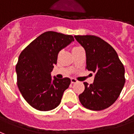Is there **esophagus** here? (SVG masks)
<instances>
[{"instance_id": "esophagus-1", "label": "esophagus", "mask_w": 134, "mask_h": 134, "mask_svg": "<svg viewBox=\"0 0 134 134\" xmlns=\"http://www.w3.org/2000/svg\"><path fill=\"white\" fill-rule=\"evenodd\" d=\"M78 82V81H77V80L75 79V78H71V82L72 83V84L76 83V82Z\"/></svg>"}]
</instances>
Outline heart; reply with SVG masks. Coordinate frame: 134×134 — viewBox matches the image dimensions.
I'll return each instance as SVG.
<instances>
[{"mask_svg": "<svg viewBox=\"0 0 134 134\" xmlns=\"http://www.w3.org/2000/svg\"><path fill=\"white\" fill-rule=\"evenodd\" d=\"M80 48V47H74V48H73V50H76V49H77V48Z\"/></svg>", "mask_w": 134, "mask_h": 134, "instance_id": "obj_1", "label": "heart"}]
</instances>
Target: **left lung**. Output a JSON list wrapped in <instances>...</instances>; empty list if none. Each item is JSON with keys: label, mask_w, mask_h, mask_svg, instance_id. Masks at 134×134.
I'll list each match as a JSON object with an SVG mask.
<instances>
[{"label": "left lung", "mask_w": 134, "mask_h": 134, "mask_svg": "<svg viewBox=\"0 0 134 134\" xmlns=\"http://www.w3.org/2000/svg\"><path fill=\"white\" fill-rule=\"evenodd\" d=\"M84 48L86 69L95 74L93 84L84 82L79 95L82 105L91 110H102L112 105L124 86L125 68L116 52L107 42L93 35H75Z\"/></svg>", "instance_id": "1"}]
</instances>
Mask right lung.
<instances>
[{"label": "right lung", "instance_id": "add662e5", "mask_svg": "<svg viewBox=\"0 0 134 134\" xmlns=\"http://www.w3.org/2000/svg\"><path fill=\"white\" fill-rule=\"evenodd\" d=\"M74 41L73 36L54 31L40 35L21 52L16 65L18 86L24 99L40 111L56 108L71 83L69 77H52L59 52Z\"/></svg>", "mask_w": 134, "mask_h": 134}]
</instances>
